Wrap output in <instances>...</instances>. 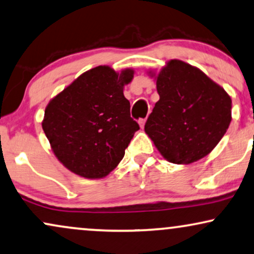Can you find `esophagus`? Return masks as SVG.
Masks as SVG:
<instances>
[{
	"label": "esophagus",
	"mask_w": 254,
	"mask_h": 254,
	"mask_svg": "<svg viewBox=\"0 0 254 254\" xmlns=\"http://www.w3.org/2000/svg\"><path fill=\"white\" fill-rule=\"evenodd\" d=\"M145 122H146L145 118H140V120L138 121V123H139L140 127H142V129H143V127H144V125H145Z\"/></svg>",
	"instance_id": "34e87169"
}]
</instances>
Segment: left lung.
<instances>
[{"instance_id":"left-lung-1","label":"left lung","mask_w":254,"mask_h":254,"mask_svg":"<svg viewBox=\"0 0 254 254\" xmlns=\"http://www.w3.org/2000/svg\"><path fill=\"white\" fill-rule=\"evenodd\" d=\"M159 101L144 130L162 156L190 164L214 149L231 123V98L203 71L172 60L157 76Z\"/></svg>"}]
</instances>
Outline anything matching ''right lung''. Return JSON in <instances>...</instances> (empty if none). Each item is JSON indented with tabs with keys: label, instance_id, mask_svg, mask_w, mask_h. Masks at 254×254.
<instances>
[{
	"label": "right lung",
	"instance_id": "1",
	"mask_svg": "<svg viewBox=\"0 0 254 254\" xmlns=\"http://www.w3.org/2000/svg\"><path fill=\"white\" fill-rule=\"evenodd\" d=\"M133 71L97 66L50 101L42 123L62 164L85 178H103L123 159L139 125L130 116L123 86Z\"/></svg>",
	"mask_w": 254,
	"mask_h": 254
}]
</instances>
